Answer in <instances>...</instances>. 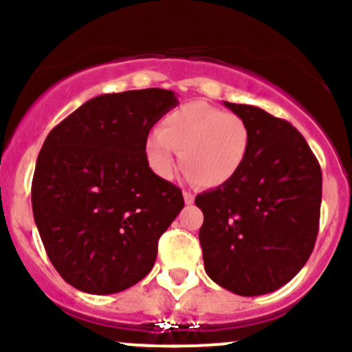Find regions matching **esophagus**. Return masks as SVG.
<instances>
[{
	"instance_id": "34e87169",
	"label": "esophagus",
	"mask_w": 352,
	"mask_h": 352,
	"mask_svg": "<svg viewBox=\"0 0 352 352\" xmlns=\"http://www.w3.org/2000/svg\"><path fill=\"white\" fill-rule=\"evenodd\" d=\"M184 200L187 205H192L193 201H195V195H193L192 192H187V190H184Z\"/></svg>"
}]
</instances>
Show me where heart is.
Here are the masks:
<instances>
[{
	"label": "heart",
	"mask_w": 352,
	"mask_h": 352,
	"mask_svg": "<svg viewBox=\"0 0 352 352\" xmlns=\"http://www.w3.org/2000/svg\"><path fill=\"white\" fill-rule=\"evenodd\" d=\"M250 148L245 120L201 100L168 112L159 131L145 139L144 152L151 170L168 179L180 152L188 179L201 187H221L236 177Z\"/></svg>",
	"instance_id": "b5f03b06"
}]
</instances>
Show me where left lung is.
Instances as JSON below:
<instances>
[{"label":"left lung","instance_id":"8db88e82","mask_svg":"<svg viewBox=\"0 0 352 352\" xmlns=\"http://www.w3.org/2000/svg\"><path fill=\"white\" fill-rule=\"evenodd\" d=\"M223 104L248 125L250 148L235 179L195 199L205 272L228 292L260 296L292 281L313 252L321 167L289 122L248 104Z\"/></svg>","mask_w":352,"mask_h":352}]
</instances>
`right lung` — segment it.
I'll return each mask as SVG.
<instances>
[{
    "label": "right lung",
    "instance_id": "add662e5",
    "mask_svg": "<svg viewBox=\"0 0 352 352\" xmlns=\"http://www.w3.org/2000/svg\"><path fill=\"white\" fill-rule=\"evenodd\" d=\"M175 106L167 89L102 94L44 140L31 187L34 221L52 266L79 292H124L155 263L184 197L151 170L144 145Z\"/></svg>",
    "mask_w": 352,
    "mask_h": 352
}]
</instances>
